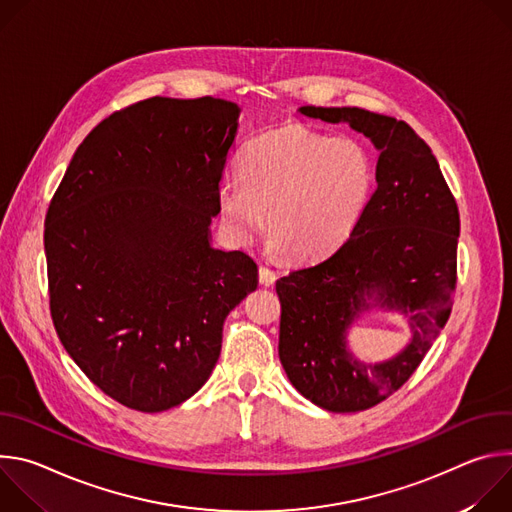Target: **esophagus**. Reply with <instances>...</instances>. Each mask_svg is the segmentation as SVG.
I'll return each instance as SVG.
<instances>
[{
    "label": "esophagus",
    "instance_id": "esophagus-1",
    "mask_svg": "<svg viewBox=\"0 0 512 512\" xmlns=\"http://www.w3.org/2000/svg\"><path fill=\"white\" fill-rule=\"evenodd\" d=\"M275 281H277V273H275L273 269L261 265V267H259V283L265 285V287H269V285H273Z\"/></svg>",
    "mask_w": 512,
    "mask_h": 512
}]
</instances>
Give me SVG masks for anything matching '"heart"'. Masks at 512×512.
Returning a JSON list of instances; mask_svg holds the SVG:
<instances>
[{"instance_id":"heart-1","label":"heart","mask_w":512,"mask_h":512,"mask_svg":"<svg viewBox=\"0 0 512 512\" xmlns=\"http://www.w3.org/2000/svg\"><path fill=\"white\" fill-rule=\"evenodd\" d=\"M373 150L356 135L285 123L249 141L241 178L218 186V210L237 243L265 223L273 251L318 259L358 227L375 192Z\"/></svg>"}]
</instances>
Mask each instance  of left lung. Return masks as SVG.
<instances>
[{"label":"left lung","instance_id":"obj_1","mask_svg":"<svg viewBox=\"0 0 512 512\" xmlns=\"http://www.w3.org/2000/svg\"><path fill=\"white\" fill-rule=\"evenodd\" d=\"M348 123L379 150L377 190L362 221L328 259L277 279L279 360L306 399L332 413L371 409L415 373L452 312L458 204L429 145L395 117L358 107H300ZM373 307L399 311L412 338L383 363L347 348L349 326Z\"/></svg>","mask_w":512,"mask_h":512}]
</instances>
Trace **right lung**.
Segmentation results:
<instances>
[{
	"label": "right lung",
	"mask_w": 512,
	"mask_h": 512,
	"mask_svg": "<svg viewBox=\"0 0 512 512\" xmlns=\"http://www.w3.org/2000/svg\"><path fill=\"white\" fill-rule=\"evenodd\" d=\"M239 105L152 97L79 145L44 229L50 314L77 367L117 403L160 413L221 356L229 312L257 289L243 251L210 245Z\"/></svg>",
	"instance_id": "obj_1"
}]
</instances>
